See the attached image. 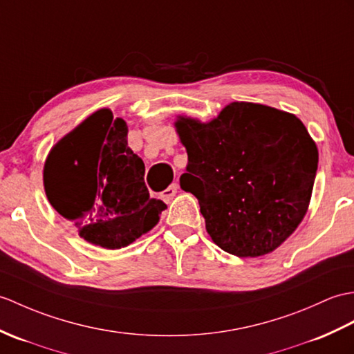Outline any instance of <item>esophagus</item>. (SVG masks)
Instances as JSON below:
<instances>
[{
	"mask_svg": "<svg viewBox=\"0 0 354 354\" xmlns=\"http://www.w3.org/2000/svg\"><path fill=\"white\" fill-rule=\"evenodd\" d=\"M176 193H178V184L174 183V184H171L170 187H167L166 190H164V192L161 193V197H162L164 201H170L171 197H174Z\"/></svg>",
	"mask_w": 354,
	"mask_h": 354,
	"instance_id": "34e87169",
	"label": "esophagus"
}]
</instances>
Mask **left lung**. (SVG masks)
<instances>
[{"label": "left lung", "instance_id": "1", "mask_svg": "<svg viewBox=\"0 0 354 354\" xmlns=\"http://www.w3.org/2000/svg\"><path fill=\"white\" fill-rule=\"evenodd\" d=\"M188 153L180 188L201 205L220 249L240 258L273 252L306 214L318 151L294 114L232 102L209 123L180 118Z\"/></svg>", "mask_w": 354, "mask_h": 354}]
</instances>
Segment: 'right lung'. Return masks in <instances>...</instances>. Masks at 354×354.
<instances>
[{
	"label": "right lung",
	"mask_w": 354,
	"mask_h": 354,
	"mask_svg": "<svg viewBox=\"0 0 354 354\" xmlns=\"http://www.w3.org/2000/svg\"><path fill=\"white\" fill-rule=\"evenodd\" d=\"M45 192L80 235L105 249H120L152 229L166 203L151 199L145 164L128 146L125 120L100 110L49 152Z\"/></svg>",
	"instance_id": "right-lung-1"
}]
</instances>
